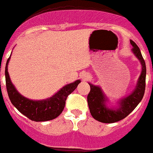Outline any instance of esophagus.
Returning a JSON list of instances; mask_svg holds the SVG:
<instances>
[{"label": "esophagus", "instance_id": "esophagus-1", "mask_svg": "<svg viewBox=\"0 0 153 153\" xmlns=\"http://www.w3.org/2000/svg\"><path fill=\"white\" fill-rule=\"evenodd\" d=\"M80 78H81V80H84V81H86V80H88L90 79V75H89V73H82V74H81V76H80Z\"/></svg>", "mask_w": 153, "mask_h": 153}]
</instances>
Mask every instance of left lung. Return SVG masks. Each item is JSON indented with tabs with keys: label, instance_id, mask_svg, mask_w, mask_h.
<instances>
[{
	"label": "left lung",
	"instance_id": "obj_1",
	"mask_svg": "<svg viewBox=\"0 0 153 153\" xmlns=\"http://www.w3.org/2000/svg\"><path fill=\"white\" fill-rule=\"evenodd\" d=\"M133 46L132 52L140 61L141 65V73L137 82L135 88L129 96L120 99L117 105L108 107V98L106 96L100 86L88 83L91 88L88 95V104L91 116L96 120L103 123H114L122 120L134 111L139 102L141 101L145 90V78H146V66L139 47L137 44L130 40Z\"/></svg>",
	"mask_w": 153,
	"mask_h": 153
}]
</instances>
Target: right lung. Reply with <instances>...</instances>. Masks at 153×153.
Here are the masks:
<instances>
[{
	"instance_id": "add662e5",
	"label": "right lung",
	"mask_w": 153,
	"mask_h": 153,
	"mask_svg": "<svg viewBox=\"0 0 153 153\" xmlns=\"http://www.w3.org/2000/svg\"><path fill=\"white\" fill-rule=\"evenodd\" d=\"M9 60L10 57L5 65V81L8 97L13 106L27 118L35 122H45L58 117L64 110L68 96L76 88L80 80L65 85L50 98L41 100H30L19 93L11 81L8 72Z\"/></svg>"
}]
</instances>
